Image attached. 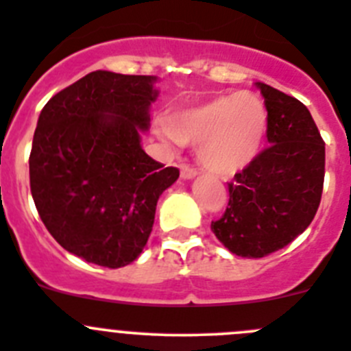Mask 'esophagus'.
Instances as JSON below:
<instances>
[{
	"instance_id": "34e87169",
	"label": "esophagus",
	"mask_w": 351,
	"mask_h": 351,
	"mask_svg": "<svg viewBox=\"0 0 351 351\" xmlns=\"http://www.w3.org/2000/svg\"><path fill=\"white\" fill-rule=\"evenodd\" d=\"M180 175H182L184 180H191L194 178V176H197V171L194 167L187 166V164H182V166H180Z\"/></svg>"
}]
</instances>
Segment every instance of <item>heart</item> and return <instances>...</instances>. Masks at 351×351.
Wrapping results in <instances>:
<instances>
[{"label": "heart", "instance_id": "heart-1", "mask_svg": "<svg viewBox=\"0 0 351 351\" xmlns=\"http://www.w3.org/2000/svg\"><path fill=\"white\" fill-rule=\"evenodd\" d=\"M268 127L263 100L254 93L221 95L157 121L169 145H197V157L213 175L230 176L258 157Z\"/></svg>", "mask_w": 351, "mask_h": 351}]
</instances>
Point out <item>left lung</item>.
Here are the masks:
<instances>
[{"instance_id": "obj_1", "label": "left lung", "mask_w": 351, "mask_h": 351, "mask_svg": "<svg viewBox=\"0 0 351 351\" xmlns=\"http://www.w3.org/2000/svg\"><path fill=\"white\" fill-rule=\"evenodd\" d=\"M268 112V146L237 173L228 208L212 231L230 252L263 258L293 242L315 219L325 176V143L309 109L256 83Z\"/></svg>"}]
</instances>
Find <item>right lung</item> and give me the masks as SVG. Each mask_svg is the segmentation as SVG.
<instances>
[{
    "label": "right lung",
    "mask_w": 351,
    "mask_h": 351,
    "mask_svg": "<svg viewBox=\"0 0 351 351\" xmlns=\"http://www.w3.org/2000/svg\"><path fill=\"white\" fill-rule=\"evenodd\" d=\"M155 81L95 70L56 93L38 117L33 201L54 240L88 263H132L148 242L158 197L180 176L141 146Z\"/></svg>",
    "instance_id": "add662e5"
}]
</instances>
